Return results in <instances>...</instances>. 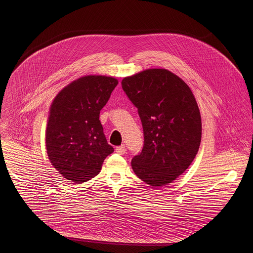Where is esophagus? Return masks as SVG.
Wrapping results in <instances>:
<instances>
[{"label":"esophagus","instance_id":"1","mask_svg":"<svg viewBox=\"0 0 253 253\" xmlns=\"http://www.w3.org/2000/svg\"><path fill=\"white\" fill-rule=\"evenodd\" d=\"M126 148H125V146H119V147H116V152L118 153V154H120V155H124L125 153H126Z\"/></svg>","mask_w":253,"mask_h":253}]
</instances>
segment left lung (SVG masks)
<instances>
[{"label": "left lung", "instance_id": "8db88e82", "mask_svg": "<svg viewBox=\"0 0 253 253\" xmlns=\"http://www.w3.org/2000/svg\"><path fill=\"white\" fill-rule=\"evenodd\" d=\"M122 86L138 109L144 131L132 169L153 188L169 185L189 168L200 148L202 118L196 98L181 78L163 68L126 77Z\"/></svg>", "mask_w": 253, "mask_h": 253}]
</instances>
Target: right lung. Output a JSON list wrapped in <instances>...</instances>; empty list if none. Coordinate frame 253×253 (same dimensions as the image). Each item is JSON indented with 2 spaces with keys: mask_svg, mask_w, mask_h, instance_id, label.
I'll return each instance as SVG.
<instances>
[{
  "mask_svg": "<svg viewBox=\"0 0 253 253\" xmlns=\"http://www.w3.org/2000/svg\"><path fill=\"white\" fill-rule=\"evenodd\" d=\"M118 84L109 76H84L63 87L52 100L45 148L50 164L65 179L90 180L114 152L103 133L99 114Z\"/></svg>",
  "mask_w": 253,
  "mask_h": 253,
  "instance_id": "right-lung-1",
  "label": "right lung"
}]
</instances>
